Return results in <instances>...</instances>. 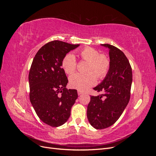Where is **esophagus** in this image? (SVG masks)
I'll use <instances>...</instances> for the list:
<instances>
[{
  "label": "esophagus",
  "mask_w": 156,
  "mask_h": 156,
  "mask_svg": "<svg viewBox=\"0 0 156 156\" xmlns=\"http://www.w3.org/2000/svg\"><path fill=\"white\" fill-rule=\"evenodd\" d=\"M77 93H78V95H81V94H82L83 92L81 91V90H78V91H77Z\"/></svg>",
  "instance_id": "esophagus-1"
}]
</instances>
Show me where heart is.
Masks as SVG:
<instances>
[{
	"mask_svg": "<svg viewBox=\"0 0 156 156\" xmlns=\"http://www.w3.org/2000/svg\"><path fill=\"white\" fill-rule=\"evenodd\" d=\"M83 60L89 62L87 69V73H77L69 77L70 87L79 90H86L88 88L95 85L97 77L104 78L110 68L111 61L106 55L100 54L97 49L92 48H85L80 52ZM62 68L67 74H72L77 68V60L73 53H68L62 60Z\"/></svg>",
	"mask_w": 156,
	"mask_h": 156,
	"instance_id": "b5f03b06",
	"label": "heart"
}]
</instances>
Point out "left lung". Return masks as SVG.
I'll list each match as a JSON object with an SVG mask.
<instances>
[{"mask_svg": "<svg viewBox=\"0 0 156 156\" xmlns=\"http://www.w3.org/2000/svg\"><path fill=\"white\" fill-rule=\"evenodd\" d=\"M109 49L111 66L103 81L94 88L102 92L90 97L87 107V118L96 129L107 128L114 124L124 112L130 99L132 69L124 53L116 47L101 44Z\"/></svg>", "mask_w": 156, "mask_h": 156, "instance_id": "8db88e82", "label": "left lung"}]
</instances>
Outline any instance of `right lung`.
<instances>
[{
    "label": "right lung",
    "mask_w": 156,
    "mask_h": 156,
    "mask_svg": "<svg viewBox=\"0 0 156 156\" xmlns=\"http://www.w3.org/2000/svg\"><path fill=\"white\" fill-rule=\"evenodd\" d=\"M79 46L52 41L42 46L33 59L29 75L30 100L39 119L50 126L66 122L78 97L77 90L66 88L68 80L62 62Z\"/></svg>",
    "instance_id": "right-lung-1"
}]
</instances>
